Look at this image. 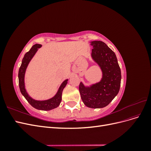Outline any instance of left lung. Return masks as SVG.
Listing matches in <instances>:
<instances>
[{"label": "left lung", "instance_id": "8db88e82", "mask_svg": "<svg viewBox=\"0 0 151 151\" xmlns=\"http://www.w3.org/2000/svg\"><path fill=\"white\" fill-rule=\"evenodd\" d=\"M93 48L91 57L102 71L99 83L90 86L79 84L81 99L86 106L101 108L106 106L119 92L121 84V70L115 53L101 41L90 42Z\"/></svg>", "mask_w": 151, "mask_h": 151}]
</instances>
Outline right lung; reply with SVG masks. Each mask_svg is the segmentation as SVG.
<instances>
[{
  "label": "right lung",
  "instance_id": "add662e5",
  "mask_svg": "<svg viewBox=\"0 0 151 151\" xmlns=\"http://www.w3.org/2000/svg\"><path fill=\"white\" fill-rule=\"evenodd\" d=\"M41 47H42V45L35 44L32 47L29 51L24 55L23 58H22L21 67L19 68V73H18V79H19V86L21 93L24 96V97L31 106L36 109H40V110L48 111L58 107L59 104H60L62 101V91L67 84L68 79H66L63 82L60 88H59L57 94L52 98L47 100H43V101H38V100H35L29 96V95L27 93L25 88V72L31 60L33 58L36 52L38 51V48Z\"/></svg>",
  "mask_w": 151,
  "mask_h": 151
}]
</instances>
